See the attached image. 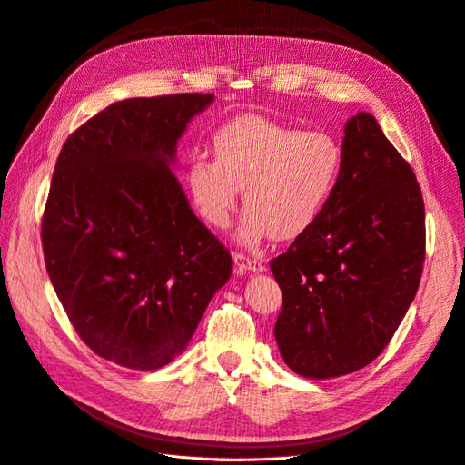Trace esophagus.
I'll return each mask as SVG.
<instances>
[{
	"label": "esophagus",
	"mask_w": 465,
	"mask_h": 465,
	"mask_svg": "<svg viewBox=\"0 0 465 465\" xmlns=\"http://www.w3.org/2000/svg\"><path fill=\"white\" fill-rule=\"evenodd\" d=\"M233 261H235V272L237 274H247V272H264L266 268L261 261L257 259H251L247 254L242 252H235L233 254Z\"/></svg>",
	"instance_id": "34e87169"
}]
</instances>
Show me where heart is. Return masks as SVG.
I'll return each instance as SVG.
<instances>
[{"label":"heart","mask_w":465,"mask_h":465,"mask_svg":"<svg viewBox=\"0 0 465 465\" xmlns=\"http://www.w3.org/2000/svg\"><path fill=\"white\" fill-rule=\"evenodd\" d=\"M214 160L193 158L187 189L199 216L216 230L230 226L243 194L235 239L254 247L266 239L293 242L331 204L341 173V148L324 131H299L259 114L222 124L211 137Z\"/></svg>","instance_id":"obj_1"}]
</instances>
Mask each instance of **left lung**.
Segmentation results:
<instances>
[{
    "label": "left lung",
    "mask_w": 465,
    "mask_h": 465,
    "mask_svg": "<svg viewBox=\"0 0 465 465\" xmlns=\"http://www.w3.org/2000/svg\"><path fill=\"white\" fill-rule=\"evenodd\" d=\"M425 204L410 163L371 114L348 119L341 173L322 218L271 262L283 307L274 336L305 379L367 367L419 288Z\"/></svg>",
    "instance_id": "8db88e82"
}]
</instances>
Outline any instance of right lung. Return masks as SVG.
Instances as JSON below:
<instances>
[{"label":"right lung","mask_w":465,"mask_h":465,"mask_svg":"<svg viewBox=\"0 0 465 465\" xmlns=\"http://www.w3.org/2000/svg\"><path fill=\"white\" fill-rule=\"evenodd\" d=\"M214 94L115 102L59 153L42 247L71 324L127 369L168 365L232 276L228 249L191 211L172 168L177 143Z\"/></svg>","instance_id":"right-lung-1"}]
</instances>
